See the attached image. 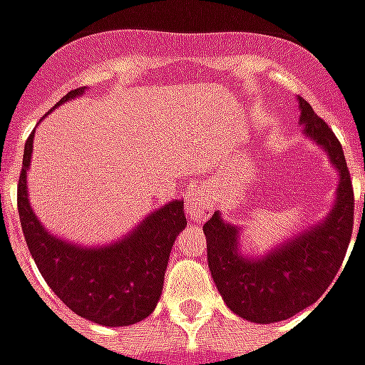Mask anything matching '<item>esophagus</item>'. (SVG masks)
<instances>
[{
	"mask_svg": "<svg viewBox=\"0 0 365 365\" xmlns=\"http://www.w3.org/2000/svg\"><path fill=\"white\" fill-rule=\"evenodd\" d=\"M215 211V197L205 185H195L191 187L187 197H185V213L195 222L207 221Z\"/></svg>",
	"mask_w": 365,
	"mask_h": 365,
	"instance_id": "34e87169",
	"label": "esophagus"
}]
</instances>
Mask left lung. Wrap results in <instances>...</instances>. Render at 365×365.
<instances>
[{
	"instance_id": "1",
	"label": "left lung",
	"mask_w": 365,
	"mask_h": 365,
	"mask_svg": "<svg viewBox=\"0 0 365 365\" xmlns=\"http://www.w3.org/2000/svg\"><path fill=\"white\" fill-rule=\"evenodd\" d=\"M297 103L303 135L322 148L338 174L329 213L264 254L242 252L245 229L219 211L203 225L207 262L221 297L232 313L258 324L285 321L313 305L338 274L352 237L354 191L342 146L305 99L297 97Z\"/></svg>"
}]
</instances>
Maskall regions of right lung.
<instances>
[{
  "mask_svg": "<svg viewBox=\"0 0 365 365\" xmlns=\"http://www.w3.org/2000/svg\"><path fill=\"white\" fill-rule=\"evenodd\" d=\"M86 88L70 91L54 105L72 101ZM35 133L23 154L17 205L25 240L44 282L76 314L103 327H128L156 309L168 260L178 235L185 229L183 199H172L136 222L127 235L107 245H78L60 238L38 221L31 207L27 172Z\"/></svg>",
  "mask_w": 365,
  "mask_h": 365,
  "instance_id": "add662e5",
  "label": "right lung"
}]
</instances>
